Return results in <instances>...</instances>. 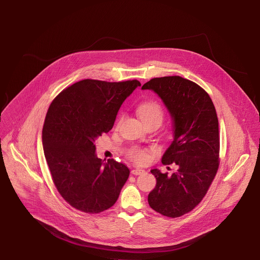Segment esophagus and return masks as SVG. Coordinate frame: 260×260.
<instances>
[{"instance_id":"34e87169","label":"esophagus","mask_w":260,"mask_h":260,"mask_svg":"<svg viewBox=\"0 0 260 260\" xmlns=\"http://www.w3.org/2000/svg\"><path fill=\"white\" fill-rule=\"evenodd\" d=\"M144 172H145V170L140 169V168H136V169H132V170H131V173H132L133 175H141V174H143Z\"/></svg>"}]
</instances>
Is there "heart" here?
Returning a JSON list of instances; mask_svg holds the SVG:
<instances>
[{
	"label": "heart",
	"instance_id": "b5f03b06",
	"mask_svg": "<svg viewBox=\"0 0 260 260\" xmlns=\"http://www.w3.org/2000/svg\"><path fill=\"white\" fill-rule=\"evenodd\" d=\"M137 113L143 123L156 121L161 124L163 120L162 109L157 103H154V102H147V103L141 104L137 109ZM120 122H121V119L119 120L118 124ZM128 156L136 164H145L148 162L149 160L148 151L145 149H132L128 152Z\"/></svg>",
	"mask_w": 260,
	"mask_h": 260
}]
</instances>
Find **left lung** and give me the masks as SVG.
<instances>
[{
	"label": "left lung",
	"mask_w": 260,
	"mask_h": 260,
	"mask_svg": "<svg viewBox=\"0 0 260 260\" xmlns=\"http://www.w3.org/2000/svg\"><path fill=\"white\" fill-rule=\"evenodd\" d=\"M142 90L158 95L172 120L173 141L162 163L177 165L172 175L152 169L156 186L149 193L150 207L167 217H179L205 196L218 169V119L209 95L179 76L151 79Z\"/></svg>",
	"instance_id": "obj_1"
}]
</instances>
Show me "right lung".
Returning <instances> with one entry per match:
<instances>
[{"label": "right lung", "mask_w": 260, "mask_h": 260, "mask_svg": "<svg viewBox=\"0 0 260 260\" xmlns=\"http://www.w3.org/2000/svg\"><path fill=\"white\" fill-rule=\"evenodd\" d=\"M137 80H82L63 90L47 112L42 141L53 181L76 209L100 213L117 201L129 169L114 159L97 157L95 141L108 133Z\"/></svg>", "instance_id": "right-lung-1"}]
</instances>
